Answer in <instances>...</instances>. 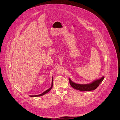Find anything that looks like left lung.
I'll return each mask as SVG.
<instances>
[{
  "instance_id": "left-lung-1",
  "label": "left lung",
  "mask_w": 120,
  "mask_h": 120,
  "mask_svg": "<svg viewBox=\"0 0 120 120\" xmlns=\"http://www.w3.org/2000/svg\"><path fill=\"white\" fill-rule=\"evenodd\" d=\"M104 76L102 77L99 79L93 81L92 82L89 84H77L72 82L70 79H69L70 84L71 86L75 89L81 91H90L94 90L96 89L99 84L102 82L104 79Z\"/></svg>"
}]
</instances>
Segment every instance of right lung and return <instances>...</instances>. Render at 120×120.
Instances as JSON below:
<instances>
[{"label":"right lung","instance_id":"1","mask_svg":"<svg viewBox=\"0 0 120 120\" xmlns=\"http://www.w3.org/2000/svg\"><path fill=\"white\" fill-rule=\"evenodd\" d=\"M53 78H52V85H51V86L50 88H49L48 89L46 90L45 91L44 93H43L42 94H38V95H30V97H38V96H42L46 94H47L48 92H49L51 90V89H52V87H53Z\"/></svg>","mask_w":120,"mask_h":120}]
</instances>
